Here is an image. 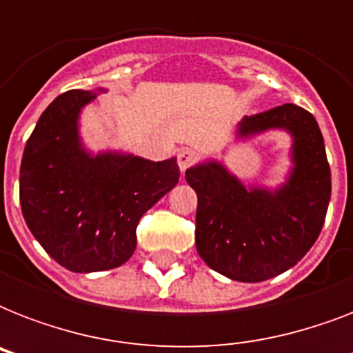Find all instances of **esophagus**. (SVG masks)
Returning <instances> with one entry per match:
<instances>
[{"label":"esophagus","mask_w":353,"mask_h":353,"mask_svg":"<svg viewBox=\"0 0 353 353\" xmlns=\"http://www.w3.org/2000/svg\"><path fill=\"white\" fill-rule=\"evenodd\" d=\"M196 159H198L196 152H192V150H181V152L177 154V165H179V170L185 172Z\"/></svg>","instance_id":"obj_1"}]
</instances>
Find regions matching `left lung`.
<instances>
[{
  "label": "left lung",
  "instance_id": "1",
  "mask_svg": "<svg viewBox=\"0 0 353 353\" xmlns=\"http://www.w3.org/2000/svg\"><path fill=\"white\" fill-rule=\"evenodd\" d=\"M269 130L291 135V168L279 187H247L212 159L185 172L198 194V254L210 269L238 282L273 279L301 262L321 234L332 196L324 139L312 113L284 104L243 117L236 139Z\"/></svg>",
  "mask_w": 353,
  "mask_h": 353
}]
</instances>
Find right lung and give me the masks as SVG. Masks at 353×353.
Returning <instances> with one entry per match:
<instances>
[{
  "mask_svg": "<svg viewBox=\"0 0 353 353\" xmlns=\"http://www.w3.org/2000/svg\"><path fill=\"white\" fill-rule=\"evenodd\" d=\"M106 90H71L41 113L25 144L19 203L36 240L73 273L122 265L137 245V223L179 181L176 157L150 161L80 137V113Z\"/></svg>",
  "mask_w": 353,
  "mask_h": 353,
  "instance_id": "1",
  "label": "right lung"
}]
</instances>
